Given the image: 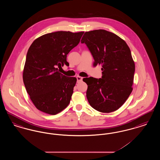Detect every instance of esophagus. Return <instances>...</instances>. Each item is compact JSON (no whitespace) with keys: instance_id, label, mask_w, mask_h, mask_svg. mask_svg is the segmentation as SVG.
<instances>
[{"instance_id":"1","label":"esophagus","mask_w":160,"mask_h":160,"mask_svg":"<svg viewBox=\"0 0 160 160\" xmlns=\"http://www.w3.org/2000/svg\"><path fill=\"white\" fill-rule=\"evenodd\" d=\"M77 82L78 83V82H82V81L83 78H82V77H81L77 76Z\"/></svg>"}]
</instances>
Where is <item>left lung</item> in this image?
I'll use <instances>...</instances> for the list:
<instances>
[{"instance_id": "8db88e82", "label": "left lung", "mask_w": 160, "mask_h": 160, "mask_svg": "<svg viewBox=\"0 0 160 160\" xmlns=\"http://www.w3.org/2000/svg\"><path fill=\"white\" fill-rule=\"evenodd\" d=\"M94 59L102 66L101 78H85L86 97L89 104L102 113L119 109L132 91L135 64L129 47L116 34L98 29L86 32L81 40Z\"/></svg>"}]
</instances>
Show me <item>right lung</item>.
<instances>
[{
  "label": "right lung",
  "instance_id": "1",
  "mask_svg": "<svg viewBox=\"0 0 160 160\" xmlns=\"http://www.w3.org/2000/svg\"><path fill=\"white\" fill-rule=\"evenodd\" d=\"M83 33H49L37 38L30 46L23 69V82L39 110L54 115L68 106L77 78L63 75L58 68L69 64L67 56L78 44Z\"/></svg>",
  "mask_w": 160,
  "mask_h": 160
}]
</instances>
